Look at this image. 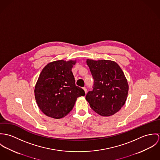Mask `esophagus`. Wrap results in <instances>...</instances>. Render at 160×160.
Wrapping results in <instances>:
<instances>
[{
  "label": "esophagus",
  "mask_w": 160,
  "mask_h": 160,
  "mask_svg": "<svg viewBox=\"0 0 160 160\" xmlns=\"http://www.w3.org/2000/svg\"><path fill=\"white\" fill-rule=\"evenodd\" d=\"M83 89H84V91H85V94H87V89L86 87H83Z\"/></svg>",
  "instance_id": "esophagus-1"
}]
</instances>
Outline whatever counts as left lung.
I'll return each mask as SVG.
<instances>
[{"label": "left lung", "instance_id": "left-lung-1", "mask_svg": "<svg viewBox=\"0 0 160 160\" xmlns=\"http://www.w3.org/2000/svg\"><path fill=\"white\" fill-rule=\"evenodd\" d=\"M87 62L94 79L92 89L86 96L90 107L103 117L114 115L124 106L128 96L123 72L112 61L88 59Z\"/></svg>", "mask_w": 160, "mask_h": 160}]
</instances>
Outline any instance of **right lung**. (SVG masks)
<instances>
[{
	"label": "right lung",
	"instance_id": "1",
	"mask_svg": "<svg viewBox=\"0 0 160 160\" xmlns=\"http://www.w3.org/2000/svg\"><path fill=\"white\" fill-rule=\"evenodd\" d=\"M75 61H56L41 72L35 87L36 102L47 116L59 119L73 108L77 98L85 91L76 86L72 68Z\"/></svg>",
	"mask_w": 160,
	"mask_h": 160
}]
</instances>
